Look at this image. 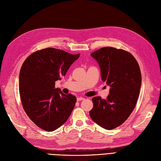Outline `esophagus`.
<instances>
[{
    "label": "esophagus",
    "instance_id": "34e87169",
    "mask_svg": "<svg viewBox=\"0 0 161 161\" xmlns=\"http://www.w3.org/2000/svg\"><path fill=\"white\" fill-rule=\"evenodd\" d=\"M85 98H82V97H78L77 98V101H83Z\"/></svg>",
    "mask_w": 161,
    "mask_h": 161
}]
</instances>
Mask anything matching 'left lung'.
<instances>
[{
    "instance_id": "obj_1",
    "label": "left lung",
    "mask_w": 161,
    "mask_h": 161,
    "mask_svg": "<svg viewBox=\"0 0 161 161\" xmlns=\"http://www.w3.org/2000/svg\"><path fill=\"white\" fill-rule=\"evenodd\" d=\"M101 68V79L110 86L106 99L92 98V120L107 130L119 126L129 118L136 106L141 85L138 62L123 49L103 47L91 54Z\"/></svg>"
}]
</instances>
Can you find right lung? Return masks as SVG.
Returning <instances> with one entry per match:
<instances>
[{"instance_id":"1","label":"right lung","mask_w":161,"mask_h":161,"mask_svg":"<svg viewBox=\"0 0 161 161\" xmlns=\"http://www.w3.org/2000/svg\"><path fill=\"white\" fill-rule=\"evenodd\" d=\"M80 53L47 48L32 53L21 66L19 92L23 109L36 126L53 131L67 120L76 98L64 95L55 82L61 80Z\"/></svg>"}]
</instances>
